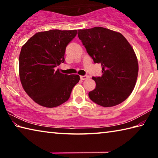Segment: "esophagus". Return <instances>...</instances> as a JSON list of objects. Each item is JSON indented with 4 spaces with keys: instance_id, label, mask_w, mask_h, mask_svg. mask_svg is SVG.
<instances>
[{
    "instance_id": "1",
    "label": "esophagus",
    "mask_w": 158,
    "mask_h": 158,
    "mask_svg": "<svg viewBox=\"0 0 158 158\" xmlns=\"http://www.w3.org/2000/svg\"><path fill=\"white\" fill-rule=\"evenodd\" d=\"M89 77V75H84V76H80V78H81V80H85L88 79Z\"/></svg>"
}]
</instances>
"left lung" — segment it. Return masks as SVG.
<instances>
[{
  "label": "left lung",
  "instance_id": "8db88e82",
  "mask_svg": "<svg viewBox=\"0 0 158 158\" xmlns=\"http://www.w3.org/2000/svg\"><path fill=\"white\" fill-rule=\"evenodd\" d=\"M78 37L95 63L102 65V77H93L95 89L90 100L104 107L119 105L129 97L138 76V61L132 47L120 33L103 27L78 31Z\"/></svg>",
  "mask_w": 158,
  "mask_h": 158
}]
</instances>
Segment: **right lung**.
<instances>
[{"label": "right lung", "instance_id": "1", "mask_svg": "<svg viewBox=\"0 0 158 158\" xmlns=\"http://www.w3.org/2000/svg\"><path fill=\"white\" fill-rule=\"evenodd\" d=\"M77 32L50 30L39 32L21 48L19 77L26 93L38 105L56 107L68 100L80 80L77 74H65L56 69L65 62V49Z\"/></svg>", "mask_w": 158, "mask_h": 158}]
</instances>
